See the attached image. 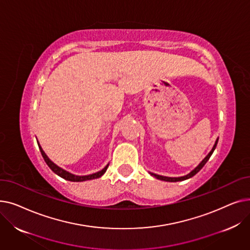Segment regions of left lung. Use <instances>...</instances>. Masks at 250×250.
<instances>
[{"mask_svg":"<svg viewBox=\"0 0 250 250\" xmlns=\"http://www.w3.org/2000/svg\"><path fill=\"white\" fill-rule=\"evenodd\" d=\"M217 144H218V140L216 141V143H215V145H214V147H213V149H212V151L209 152L208 154V156L206 157V158L199 164V166L196 167V168H194V170H192V171L190 172V173H188V175H186V176H182V177H166V176H162V175H157V174H154V173H152V175L153 176H155L157 179H160V180H164V181H169V182H175V181H180V180H186V179H188V178H190V177H192L193 175H195L196 173H198L200 170L205 166V164L208 162V160L209 159V157L212 156V154H213V152H214V150L216 149V147H217Z\"/></svg>","mask_w":250,"mask_h":250,"instance_id":"obj_1","label":"left lung"}]
</instances>
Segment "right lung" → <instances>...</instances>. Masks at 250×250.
<instances>
[{"label": "right lung", "mask_w": 250, "mask_h": 250, "mask_svg": "<svg viewBox=\"0 0 250 250\" xmlns=\"http://www.w3.org/2000/svg\"><path fill=\"white\" fill-rule=\"evenodd\" d=\"M38 147H39V150H41V153H42V157H43V159H44L45 163L47 164V166H48L56 174H58L59 176H61L62 178H63V179H65V180H70V181H85V180H89V179L98 178V177L102 176V175L105 173V171H106V169H107V167H108V165H106V166H105V167L101 170V171H98V172L93 173V174L85 175V176H77V175H74V174L69 173L68 171H65V170H63V169H62L61 167H59L58 165H56L54 162H51V161L48 159V157L45 155V153L43 152V150L42 149V147L39 146V145H38Z\"/></svg>", "instance_id": "obj_1"}]
</instances>
